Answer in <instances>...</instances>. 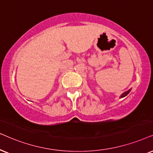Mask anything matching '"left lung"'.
<instances>
[{
  "mask_svg": "<svg viewBox=\"0 0 153 153\" xmlns=\"http://www.w3.org/2000/svg\"><path fill=\"white\" fill-rule=\"evenodd\" d=\"M130 90H131V89H129V91H125V92H124V93L123 94L121 95V97H121V98H123V97H126V96H127V95L129 93Z\"/></svg>",
  "mask_w": 153,
  "mask_h": 153,
  "instance_id": "obj_1",
  "label": "left lung"
}]
</instances>
